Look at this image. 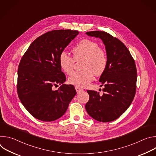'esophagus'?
<instances>
[{"label":"esophagus","mask_w":156,"mask_h":156,"mask_svg":"<svg viewBox=\"0 0 156 156\" xmlns=\"http://www.w3.org/2000/svg\"><path fill=\"white\" fill-rule=\"evenodd\" d=\"M75 90H76L77 93H80V92L83 91V90L82 88H80V87H75Z\"/></svg>","instance_id":"34e87169"}]
</instances>
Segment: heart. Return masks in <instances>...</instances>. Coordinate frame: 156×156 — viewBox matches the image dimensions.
<instances>
[{"instance_id":"b5f03b06","label":"heart","mask_w":156,"mask_h":156,"mask_svg":"<svg viewBox=\"0 0 156 156\" xmlns=\"http://www.w3.org/2000/svg\"><path fill=\"white\" fill-rule=\"evenodd\" d=\"M73 58L65 52L59 55L58 62L61 69L66 74H71L75 62L82 60V71L73 73L68 79L70 84L76 87H85L96 76L101 75L108 64L107 53L99 44L91 39H84L78 42L72 49Z\"/></svg>"}]
</instances>
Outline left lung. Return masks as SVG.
Masks as SVG:
<instances>
[{"instance_id":"1","label":"left lung","mask_w":156,"mask_h":156,"mask_svg":"<svg viewBox=\"0 0 156 156\" xmlns=\"http://www.w3.org/2000/svg\"><path fill=\"white\" fill-rule=\"evenodd\" d=\"M86 34L102 40L108 64L99 79L104 86L103 94L87 90L90 99L85 108L87 114L96 120L112 122L125 112L135 98L137 80L135 60L125 44L110 34L101 31H89Z\"/></svg>"}]
</instances>
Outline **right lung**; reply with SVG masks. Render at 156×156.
I'll list each match as a JSON object with an SVG mask.
<instances>
[{"label": "right lung", "mask_w": 156, "mask_h": 156, "mask_svg": "<svg viewBox=\"0 0 156 156\" xmlns=\"http://www.w3.org/2000/svg\"><path fill=\"white\" fill-rule=\"evenodd\" d=\"M78 34L72 30L44 33L31 44L20 60L18 96L30 114L39 120L52 122L61 117L76 94L72 84H63L55 91L52 87L65 81L59 55Z\"/></svg>", "instance_id": "right-lung-1"}]
</instances>
